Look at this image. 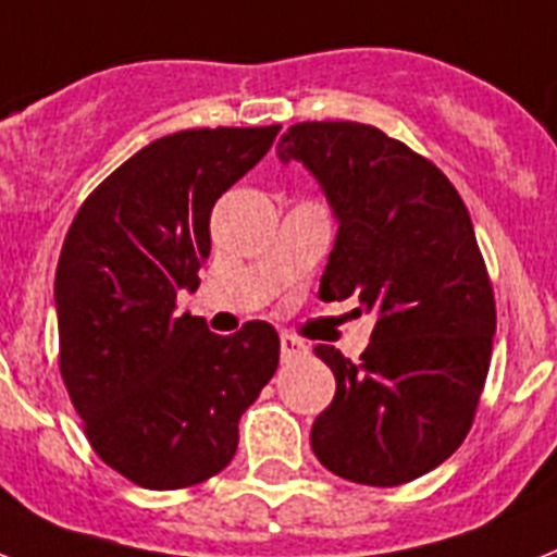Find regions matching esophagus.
Segmentation results:
<instances>
[{"label": "esophagus", "instance_id": "34e87169", "mask_svg": "<svg viewBox=\"0 0 557 557\" xmlns=\"http://www.w3.org/2000/svg\"><path fill=\"white\" fill-rule=\"evenodd\" d=\"M280 351H283V360H294V357L306 355V343L292 337V334H280Z\"/></svg>", "mask_w": 557, "mask_h": 557}]
</instances>
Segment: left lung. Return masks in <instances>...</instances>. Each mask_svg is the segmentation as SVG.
Returning a JSON list of instances; mask_svg holds the SVG:
<instances>
[{
  "instance_id": "8db88e82",
  "label": "left lung",
  "mask_w": 557,
  "mask_h": 557,
  "mask_svg": "<svg viewBox=\"0 0 557 557\" xmlns=\"http://www.w3.org/2000/svg\"><path fill=\"white\" fill-rule=\"evenodd\" d=\"M277 153L341 220L320 297L377 314L360 363L314 346L337 388L311 449L346 481H414L469 435L490 372L495 292L467 206L435 162L363 122H297Z\"/></svg>"
}]
</instances>
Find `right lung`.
<instances>
[{
  "instance_id": "add662e5",
  "label": "right lung",
  "mask_w": 557,
  "mask_h": 557,
  "mask_svg": "<svg viewBox=\"0 0 557 557\" xmlns=\"http://www.w3.org/2000/svg\"><path fill=\"white\" fill-rule=\"evenodd\" d=\"M280 125L153 139L88 194L57 265L59 374L102 463L143 490H183L232 463L239 414L277 372L265 320L237 334L176 314L200 286L211 208Z\"/></svg>"
}]
</instances>
